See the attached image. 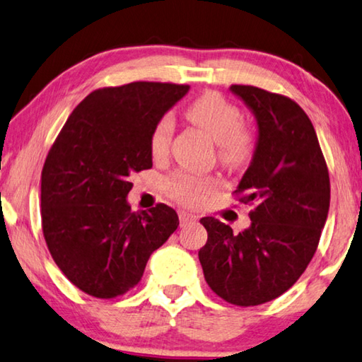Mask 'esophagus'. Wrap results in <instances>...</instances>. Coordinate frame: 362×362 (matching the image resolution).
<instances>
[{"instance_id":"34e87169","label":"esophagus","mask_w":362,"mask_h":362,"mask_svg":"<svg viewBox=\"0 0 362 362\" xmlns=\"http://www.w3.org/2000/svg\"><path fill=\"white\" fill-rule=\"evenodd\" d=\"M177 216H180L181 226H186V224L194 223L195 220H197V216L192 215V213H187V211H180V213H177Z\"/></svg>"}]
</instances>
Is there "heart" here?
<instances>
[{"instance_id": "obj_1", "label": "heart", "mask_w": 362, "mask_h": 362, "mask_svg": "<svg viewBox=\"0 0 362 362\" xmlns=\"http://www.w3.org/2000/svg\"><path fill=\"white\" fill-rule=\"evenodd\" d=\"M186 117L204 128L216 141V156L224 168L239 171L252 162L257 151V134L242 122V110L221 93L206 91L186 107ZM173 138V118L162 115L152 127L149 149L153 157H163ZM218 187L215 177L191 173L173 175L167 182L168 194L185 205H199Z\"/></svg>"}]
</instances>
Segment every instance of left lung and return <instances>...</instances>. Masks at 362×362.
Wrapping results in <instances>:
<instances>
[{"mask_svg": "<svg viewBox=\"0 0 362 362\" xmlns=\"http://www.w3.org/2000/svg\"><path fill=\"white\" fill-rule=\"evenodd\" d=\"M230 91L258 122L253 162L234 191L252 206V226L234 234L220 220L202 218L209 239L199 259L218 297L257 306L287 292L315 257L330 180L315 127L295 100L250 85H233Z\"/></svg>", "mask_w": 362, "mask_h": 362, "instance_id": "1", "label": "left lung"}]
</instances>
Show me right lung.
I'll return each instance as SVG.
<instances>
[{
	"instance_id": "add662e5",
	"label": "right lung",
	"mask_w": 362,
	"mask_h": 362,
	"mask_svg": "<svg viewBox=\"0 0 362 362\" xmlns=\"http://www.w3.org/2000/svg\"><path fill=\"white\" fill-rule=\"evenodd\" d=\"M187 85L133 81L99 88L76 105L41 171V228L64 276L96 298L138 286L147 259L180 220L158 204L133 213L129 175L152 168V127Z\"/></svg>"
}]
</instances>
